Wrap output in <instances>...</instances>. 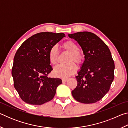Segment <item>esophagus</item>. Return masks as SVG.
I'll use <instances>...</instances> for the list:
<instances>
[{
	"mask_svg": "<svg viewBox=\"0 0 128 128\" xmlns=\"http://www.w3.org/2000/svg\"><path fill=\"white\" fill-rule=\"evenodd\" d=\"M67 81H68V78H62V82H66Z\"/></svg>",
	"mask_w": 128,
	"mask_h": 128,
	"instance_id": "1",
	"label": "esophagus"
}]
</instances>
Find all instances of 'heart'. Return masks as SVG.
<instances>
[{"label": "heart", "instance_id": "heart-1", "mask_svg": "<svg viewBox=\"0 0 128 128\" xmlns=\"http://www.w3.org/2000/svg\"><path fill=\"white\" fill-rule=\"evenodd\" d=\"M62 47L65 52L69 54L67 58L68 64L58 65L54 69L53 73L55 77L66 78L74 74L77 71V66L73 62L78 66L83 63L84 58V53L79 50V46L76 43L72 40H68L62 44ZM59 56V51L56 45L52 46L48 51V59L52 64L58 63Z\"/></svg>", "mask_w": 128, "mask_h": 128}]
</instances>
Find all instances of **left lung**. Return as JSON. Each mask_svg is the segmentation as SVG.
I'll return each instance as SVG.
<instances>
[{
  "label": "left lung",
  "mask_w": 128,
  "mask_h": 128,
  "mask_svg": "<svg viewBox=\"0 0 128 128\" xmlns=\"http://www.w3.org/2000/svg\"><path fill=\"white\" fill-rule=\"evenodd\" d=\"M77 41L85 55V61L76 76L77 85L72 91L77 101L85 104L96 102L110 90L114 79V63L107 44L88 32L69 34Z\"/></svg>",
  "instance_id": "8db88e82"
}]
</instances>
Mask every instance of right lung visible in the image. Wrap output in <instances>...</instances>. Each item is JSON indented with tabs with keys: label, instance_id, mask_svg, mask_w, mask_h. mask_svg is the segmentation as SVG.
<instances>
[{
	"label": "right lung",
	"instance_id": "add662e5",
	"mask_svg": "<svg viewBox=\"0 0 128 128\" xmlns=\"http://www.w3.org/2000/svg\"><path fill=\"white\" fill-rule=\"evenodd\" d=\"M64 36L62 33H39L24 42L17 50L12 75L14 87L24 102L41 105L54 98L62 81L47 77L52 70L48 51Z\"/></svg>",
	"mask_w": 128,
	"mask_h": 128
}]
</instances>
